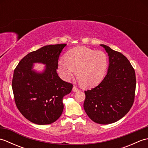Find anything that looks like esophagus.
Returning <instances> with one entry per match:
<instances>
[{"mask_svg":"<svg viewBox=\"0 0 148 148\" xmlns=\"http://www.w3.org/2000/svg\"><path fill=\"white\" fill-rule=\"evenodd\" d=\"M79 88H77L76 86H74L73 88H72V91H73V92H78V91H79Z\"/></svg>","mask_w":148,"mask_h":148,"instance_id":"1","label":"esophagus"}]
</instances>
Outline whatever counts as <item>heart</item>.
Listing matches in <instances>:
<instances>
[{
	"label": "heart",
	"instance_id": "heart-1",
	"mask_svg": "<svg viewBox=\"0 0 148 148\" xmlns=\"http://www.w3.org/2000/svg\"><path fill=\"white\" fill-rule=\"evenodd\" d=\"M109 64L108 56L102 51L79 46L69 51L64 60L58 62L60 76L70 80L77 71V77L84 86L97 85L104 77Z\"/></svg>",
	"mask_w": 148,
	"mask_h": 148
}]
</instances>
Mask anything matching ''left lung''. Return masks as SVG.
Here are the masks:
<instances>
[{
    "label": "left lung",
    "mask_w": 148,
    "mask_h": 148,
    "mask_svg": "<svg viewBox=\"0 0 148 148\" xmlns=\"http://www.w3.org/2000/svg\"><path fill=\"white\" fill-rule=\"evenodd\" d=\"M109 56L108 73L98 86L84 91V109L88 117L107 125L122 118L132 106L136 86L135 71L122 53L100 45Z\"/></svg>",
    "instance_id": "1"
}]
</instances>
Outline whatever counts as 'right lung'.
I'll use <instances>...</instances> for the list:
<instances>
[{
  "mask_svg": "<svg viewBox=\"0 0 148 148\" xmlns=\"http://www.w3.org/2000/svg\"><path fill=\"white\" fill-rule=\"evenodd\" d=\"M66 45H48L30 52L14 69L12 88L16 105L34 123L51 124L62 114L63 97L71 93L73 86L61 79L56 72L59 56ZM35 62L46 65L42 73L33 70Z\"/></svg>",
  "mask_w": 148,
  "mask_h": 148,
  "instance_id": "obj_1",
  "label": "right lung"
}]
</instances>
